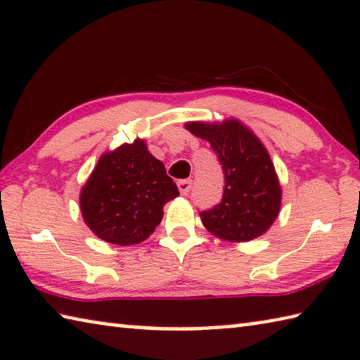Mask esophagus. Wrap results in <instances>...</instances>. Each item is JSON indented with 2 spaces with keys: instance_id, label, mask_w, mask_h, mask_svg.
Returning <instances> with one entry per match:
<instances>
[{
  "instance_id": "1",
  "label": "esophagus",
  "mask_w": 360,
  "mask_h": 360,
  "mask_svg": "<svg viewBox=\"0 0 360 360\" xmlns=\"http://www.w3.org/2000/svg\"><path fill=\"white\" fill-rule=\"evenodd\" d=\"M191 187H192V181L191 179H182L178 181V189L182 193V195H187V193L191 192Z\"/></svg>"
}]
</instances>
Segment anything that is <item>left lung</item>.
Wrapping results in <instances>:
<instances>
[{"label": "left lung", "mask_w": 360, "mask_h": 360, "mask_svg": "<svg viewBox=\"0 0 360 360\" xmlns=\"http://www.w3.org/2000/svg\"><path fill=\"white\" fill-rule=\"evenodd\" d=\"M186 129L210 142L224 169L219 205L202 211L210 233L226 242H250L271 229L282 207V187L269 152L247 124L237 118L189 122Z\"/></svg>", "instance_id": "8db88e82"}]
</instances>
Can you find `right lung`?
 Listing matches in <instances>:
<instances>
[{"mask_svg": "<svg viewBox=\"0 0 360 360\" xmlns=\"http://www.w3.org/2000/svg\"><path fill=\"white\" fill-rule=\"evenodd\" d=\"M179 195L165 165L144 139L107 150L79 191L83 221L107 243L129 247L144 242L163 218L165 203Z\"/></svg>", "mask_w": 360, "mask_h": 360, "instance_id": "1", "label": "right lung"}]
</instances>
